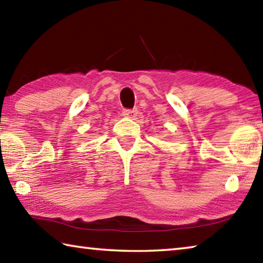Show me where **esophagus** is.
<instances>
[{
  "mask_svg": "<svg viewBox=\"0 0 263 263\" xmlns=\"http://www.w3.org/2000/svg\"><path fill=\"white\" fill-rule=\"evenodd\" d=\"M137 115H138V110L137 109H132V110H130V109H125L123 111V116L124 117H127V118H136L137 117Z\"/></svg>",
  "mask_w": 263,
  "mask_h": 263,
  "instance_id": "1",
  "label": "esophagus"
}]
</instances>
